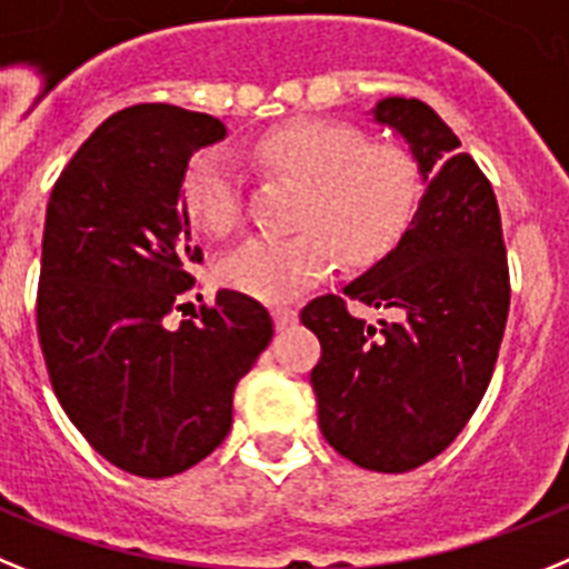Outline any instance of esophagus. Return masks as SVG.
I'll return each instance as SVG.
<instances>
[{"mask_svg": "<svg viewBox=\"0 0 569 569\" xmlns=\"http://www.w3.org/2000/svg\"><path fill=\"white\" fill-rule=\"evenodd\" d=\"M271 318H274V326H278V329H289V326L298 320V312L289 309V306H278V309H271Z\"/></svg>", "mask_w": 569, "mask_h": 569, "instance_id": "34e87169", "label": "esophagus"}]
</instances>
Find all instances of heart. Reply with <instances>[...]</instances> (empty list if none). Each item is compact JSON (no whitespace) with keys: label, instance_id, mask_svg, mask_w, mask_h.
I'll use <instances>...</instances> for the list:
<instances>
[{"label":"heart","instance_id":"b5f03b06","mask_svg":"<svg viewBox=\"0 0 569 569\" xmlns=\"http://www.w3.org/2000/svg\"><path fill=\"white\" fill-rule=\"evenodd\" d=\"M271 171L300 182L291 234H260L220 260V280L249 298L289 300L332 269L335 251L349 266L387 254L409 226L421 197V174L403 148L369 142L355 126L291 120L257 140ZM186 211L214 237L240 223V180L220 151L191 160L182 182Z\"/></svg>","mask_w":569,"mask_h":569}]
</instances>
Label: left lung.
Instances as JSON below:
<instances>
[{"label":"left lung","mask_w":569,"mask_h":569,"mask_svg":"<svg viewBox=\"0 0 569 569\" xmlns=\"http://www.w3.org/2000/svg\"><path fill=\"white\" fill-rule=\"evenodd\" d=\"M375 122L409 142L423 191L392 251L343 295L398 318H355L338 295L300 312L320 340L312 369L320 432L375 472L441 456L490 387L510 312V271L490 180L421 100L387 97Z\"/></svg>","instance_id":"obj_1"}]
</instances>
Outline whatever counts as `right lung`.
Listing matches in <instances>:
<instances>
[{"mask_svg": "<svg viewBox=\"0 0 569 569\" xmlns=\"http://www.w3.org/2000/svg\"><path fill=\"white\" fill-rule=\"evenodd\" d=\"M223 137L209 113L131 106L82 142L48 200L37 295L48 378L86 441L131 476L168 478L211 456L237 380L274 335L263 306L231 289L166 323L189 306L202 260L186 168Z\"/></svg>", "mask_w": 569, "mask_h": 569, "instance_id": "obj_1", "label": "right lung"}]
</instances>
